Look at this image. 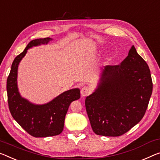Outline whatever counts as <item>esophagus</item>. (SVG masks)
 Returning a JSON list of instances; mask_svg holds the SVG:
<instances>
[{"label": "esophagus", "mask_w": 160, "mask_h": 160, "mask_svg": "<svg viewBox=\"0 0 160 160\" xmlns=\"http://www.w3.org/2000/svg\"><path fill=\"white\" fill-rule=\"evenodd\" d=\"M81 95L83 96V97H85V96L89 95L92 92V89H91L90 87L89 86H84L81 88Z\"/></svg>", "instance_id": "34e87169"}]
</instances>
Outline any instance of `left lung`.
<instances>
[{"label":"left lung","instance_id":"obj_1","mask_svg":"<svg viewBox=\"0 0 160 160\" xmlns=\"http://www.w3.org/2000/svg\"><path fill=\"white\" fill-rule=\"evenodd\" d=\"M152 92L148 65L132 45L120 65H106L98 89L85 99L94 132L108 137L126 133L142 119Z\"/></svg>","mask_w":160,"mask_h":160}]
</instances>
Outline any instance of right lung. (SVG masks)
Segmentation results:
<instances>
[{"label":"right lung","instance_id":"obj_1","mask_svg":"<svg viewBox=\"0 0 160 160\" xmlns=\"http://www.w3.org/2000/svg\"><path fill=\"white\" fill-rule=\"evenodd\" d=\"M50 38L36 39L30 42L23 52L15 58L7 79L8 103L14 120L24 130L35 138L58 135L64 128V122L68 108L72 101L80 98V90H68L45 105H35L21 98L17 87L18 64L30 48L48 43Z\"/></svg>","mask_w":160,"mask_h":160}]
</instances>
